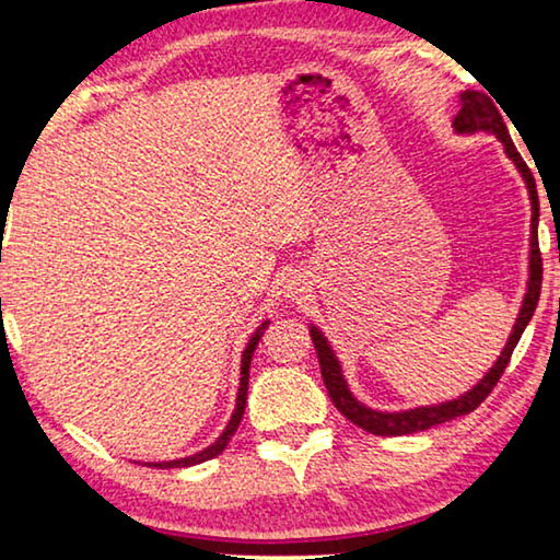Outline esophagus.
I'll list each match as a JSON object with an SVG mask.
<instances>
[{
  "label": "esophagus",
  "instance_id": "obj_1",
  "mask_svg": "<svg viewBox=\"0 0 560 560\" xmlns=\"http://www.w3.org/2000/svg\"><path fill=\"white\" fill-rule=\"evenodd\" d=\"M303 293H305V285L301 280H290L285 285V298H290V301H303Z\"/></svg>",
  "mask_w": 560,
  "mask_h": 560
}]
</instances>
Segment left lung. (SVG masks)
Returning <instances> with one entry per match:
<instances>
[{
  "label": "left lung",
  "instance_id": "8db88e82",
  "mask_svg": "<svg viewBox=\"0 0 560 560\" xmlns=\"http://www.w3.org/2000/svg\"><path fill=\"white\" fill-rule=\"evenodd\" d=\"M454 129H456V135H477V132L494 135L497 140L502 142L504 155L515 163L517 173L523 175L527 196H530V211H533L525 298H523V305H520L515 326H512V334H510L508 343H504L502 354L497 357V362L489 366V372L469 389V393L458 395L456 400H446L439 405H420V408L397 410V412L374 410V408H370V405L357 400L354 393H351L347 385V377H343L341 362H339V357H336L334 347L328 343L324 331H320L316 324H311V339H313V347H316L320 374H324L328 397H331V402L339 408L343 418H349L351 423L362 428V431L374 433V435H408V433L428 431V428L446 423V420L469 416L471 410H477L479 405L485 402V397L492 393L497 380L502 377L504 366H508L512 351H515L520 336H523V331H525V326L530 324L535 305H538V298H540V282H542V259H540V249H538L540 206H538V188H535V178H533L530 167H527L525 160L520 158L515 142H512L508 127H504V121L500 117V112H497V106L492 104V98L479 94V91H464V94L458 96V114L454 117Z\"/></svg>",
  "mask_w": 560,
  "mask_h": 560
}]
</instances>
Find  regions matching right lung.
Returning <instances> with one entry per match:
<instances>
[{
    "label": "right lung",
    "instance_id": "add662e5",
    "mask_svg": "<svg viewBox=\"0 0 560 560\" xmlns=\"http://www.w3.org/2000/svg\"><path fill=\"white\" fill-rule=\"evenodd\" d=\"M267 324H270V320H262V324L257 326V331L252 334L249 343H247V347H244V351H242V377H240V393H236V405H234V412H232V418H229V423H226L224 431H221L219 439L213 441L209 448L198 451V454H194V456H186V458H173V462H148V464H144V466H158V469H178V466H196V464H203V462H209V458H213V456H219L221 451H224V448L229 446V441H232V435L236 433V428H240V423H242V416H244V405H247V387H249V362H252V354H255V349H257L259 339H262V334H265Z\"/></svg>",
    "mask_w": 560,
    "mask_h": 560
}]
</instances>
